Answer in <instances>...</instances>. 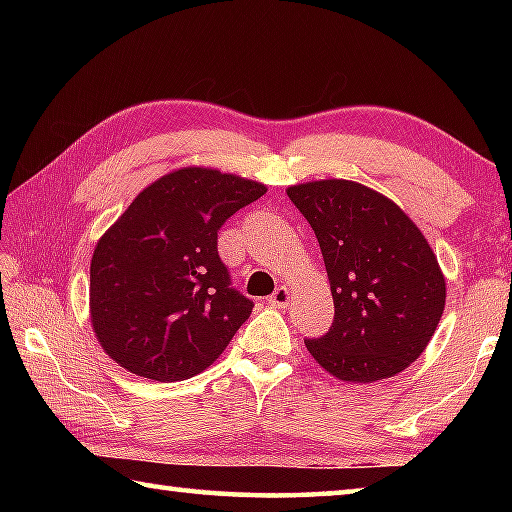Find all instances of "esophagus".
I'll list each match as a JSON object with an SVG mask.
<instances>
[{
  "mask_svg": "<svg viewBox=\"0 0 512 512\" xmlns=\"http://www.w3.org/2000/svg\"><path fill=\"white\" fill-rule=\"evenodd\" d=\"M289 300H291L289 289H287V287H277V289L271 293V298H268V305L275 307V309H282V307L289 305Z\"/></svg>",
  "mask_w": 512,
  "mask_h": 512,
  "instance_id": "1",
  "label": "esophagus"
}]
</instances>
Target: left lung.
Wrapping results in <instances>:
<instances>
[{
    "label": "left lung",
    "instance_id": "left-lung-1",
    "mask_svg": "<svg viewBox=\"0 0 512 512\" xmlns=\"http://www.w3.org/2000/svg\"><path fill=\"white\" fill-rule=\"evenodd\" d=\"M320 244L334 323L307 339L311 357L336 379L393 377L427 348L445 309V275L418 225L391 198L352 180L287 189Z\"/></svg>",
    "mask_w": 512,
    "mask_h": 512
}]
</instances>
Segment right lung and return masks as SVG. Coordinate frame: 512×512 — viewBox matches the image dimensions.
I'll return each mask as SVG.
<instances>
[{
	"mask_svg": "<svg viewBox=\"0 0 512 512\" xmlns=\"http://www.w3.org/2000/svg\"><path fill=\"white\" fill-rule=\"evenodd\" d=\"M266 194L255 180L183 167L151 183L110 225L90 264V320L101 348L133 375L203 372L253 311L230 287L216 239Z\"/></svg>",
	"mask_w": 512,
	"mask_h": 512,
	"instance_id": "obj_1",
	"label": "right lung"
}]
</instances>
